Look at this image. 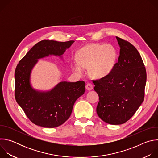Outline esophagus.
Masks as SVG:
<instances>
[{"label":"esophagus","instance_id":"esophagus-1","mask_svg":"<svg viewBox=\"0 0 158 158\" xmlns=\"http://www.w3.org/2000/svg\"><path fill=\"white\" fill-rule=\"evenodd\" d=\"M85 89L88 90V91H91V90L93 89V85L91 83H87L85 85Z\"/></svg>","mask_w":158,"mask_h":158}]
</instances>
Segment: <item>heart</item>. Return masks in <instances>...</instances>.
<instances>
[{
    "mask_svg": "<svg viewBox=\"0 0 158 158\" xmlns=\"http://www.w3.org/2000/svg\"><path fill=\"white\" fill-rule=\"evenodd\" d=\"M78 62H74L73 69L78 74L83 67L88 68L89 74L94 78L107 75L113 68L117 59V51L110 44H90L81 48L77 55Z\"/></svg>",
    "mask_w": 158,
    "mask_h": 158,
    "instance_id": "b5f03b06",
    "label": "heart"
}]
</instances>
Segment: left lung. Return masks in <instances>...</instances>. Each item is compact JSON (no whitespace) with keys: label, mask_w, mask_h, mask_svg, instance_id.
<instances>
[{"label":"left lung","mask_w":158,"mask_h":158,"mask_svg":"<svg viewBox=\"0 0 158 158\" xmlns=\"http://www.w3.org/2000/svg\"><path fill=\"white\" fill-rule=\"evenodd\" d=\"M116 39L120 47L118 62L107 76L93 81L99 97L97 114L113 125L126 123L135 114L144 101L146 82V68L136 48Z\"/></svg>","instance_id":"left-lung-1"}]
</instances>
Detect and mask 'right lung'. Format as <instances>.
<instances>
[{"label":"right lung","instance_id":"add662e5","mask_svg":"<svg viewBox=\"0 0 158 158\" xmlns=\"http://www.w3.org/2000/svg\"><path fill=\"white\" fill-rule=\"evenodd\" d=\"M74 40H43L37 43L17 64L15 71V98L27 117L35 125L53 128L70 117L76 101L85 92V82L62 81L51 91L32 88L30 82L34 66L41 59L54 55L62 57Z\"/></svg>","mask_w":158,"mask_h":158}]
</instances>
